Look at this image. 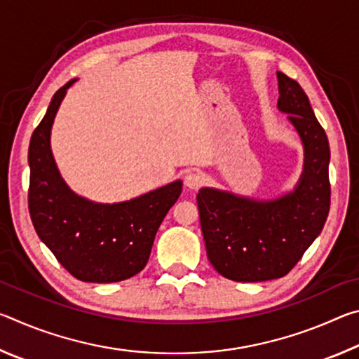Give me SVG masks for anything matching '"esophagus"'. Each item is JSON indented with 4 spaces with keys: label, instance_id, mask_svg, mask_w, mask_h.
Segmentation results:
<instances>
[{
    "label": "esophagus",
    "instance_id": "obj_1",
    "mask_svg": "<svg viewBox=\"0 0 359 359\" xmlns=\"http://www.w3.org/2000/svg\"><path fill=\"white\" fill-rule=\"evenodd\" d=\"M184 182H185V187L190 188V190H198V188L204 184V177L201 172L190 171L185 175Z\"/></svg>",
    "mask_w": 359,
    "mask_h": 359
}]
</instances>
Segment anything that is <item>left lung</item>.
<instances>
[{
	"mask_svg": "<svg viewBox=\"0 0 359 359\" xmlns=\"http://www.w3.org/2000/svg\"><path fill=\"white\" fill-rule=\"evenodd\" d=\"M280 112L288 114L304 145V169L293 191L258 201L217 188H201L198 209L208 258L234 282H264L293 269L318 238L330 212V142L307 95L277 72Z\"/></svg>",
	"mask_w": 359,
	"mask_h": 359,
	"instance_id": "8db88e82",
	"label": "left lung"
}]
</instances>
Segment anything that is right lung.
<instances>
[{
  "label": "right lung",
  "mask_w": 359,
  "mask_h": 359,
  "mask_svg": "<svg viewBox=\"0 0 359 359\" xmlns=\"http://www.w3.org/2000/svg\"><path fill=\"white\" fill-rule=\"evenodd\" d=\"M76 79L53 95L28 149V209L39 239L82 282L112 283L147 264L158 228L182 193V180L123 203L88 201L66 185L50 150V130Z\"/></svg>",
  "instance_id": "obj_1"
}]
</instances>
